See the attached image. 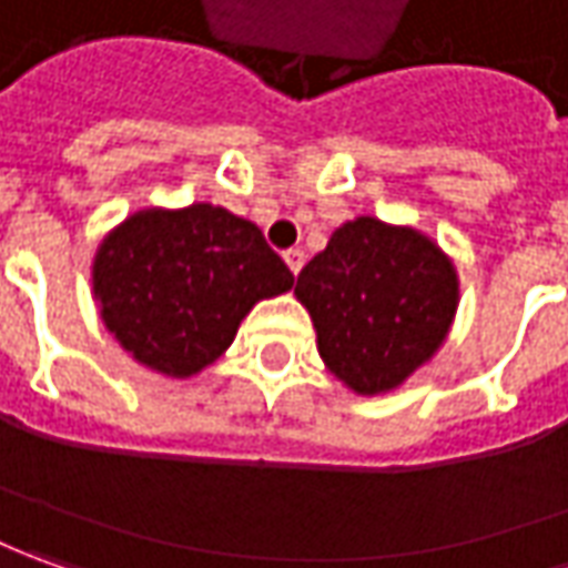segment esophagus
<instances>
[{
	"instance_id": "1",
	"label": "esophagus",
	"mask_w": 568,
	"mask_h": 568,
	"mask_svg": "<svg viewBox=\"0 0 568 568\" xmlns=\"http://www.w3.org/2000/svg\"><path fill=\"white\" fill-rule=\"evenodd\" d=\"M283 261L288 264V270L298 276L301 267H304V252H301V248H288V252H283Z\"/></svg>"
}]
</instances>
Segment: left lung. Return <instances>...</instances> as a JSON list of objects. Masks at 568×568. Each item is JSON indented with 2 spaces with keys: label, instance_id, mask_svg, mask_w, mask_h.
<instances>
[{
  "label": "left lung",
  "instance_id": "8db88e82",
  "mask_svg": "<svg viewBox=\"0 0 568 568\" xmlns=\"http://www.w3.org/2000/svg\"><path fill=\"white\" fill-rule=\"evenodd\" d=\"M295 295L335 379L357 395H385L445 345L460 280L426 233L354 217L301 270Z\"/></svg>",
  "mask_w": 568,
  "mask_h": 568
}]
</instances>
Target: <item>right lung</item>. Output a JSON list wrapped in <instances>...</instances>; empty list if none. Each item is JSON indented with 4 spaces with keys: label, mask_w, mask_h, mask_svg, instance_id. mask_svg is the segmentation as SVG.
<instances>
[{
    "label": "right lung",
    "mask_w": 568,
    "mask_h": 568,
    "mask_svg": "<svg viewBox=\"0 0 568 568\" xmlns=\"http://www.w3.org/2000/svg\"><path fill=\"white\" fill-rule=\"evenodd\" d=\"M292 283L252 220L207 202L142 207L92 257V298L105 329L136 364L171 379L214 364L254 304Z\"/></svg>",
    "instance_id": "obj_1"
}]
</instances>
